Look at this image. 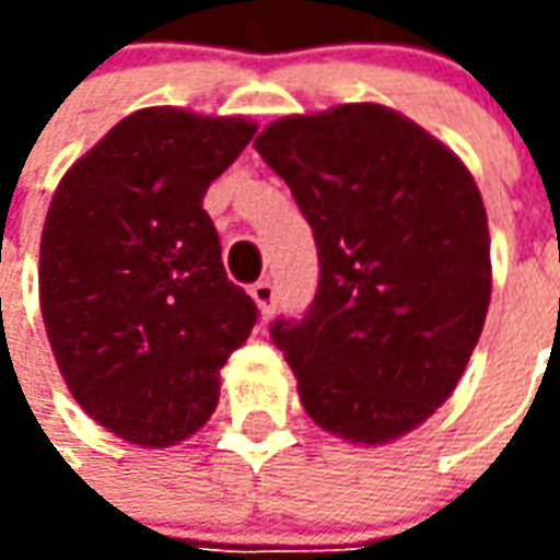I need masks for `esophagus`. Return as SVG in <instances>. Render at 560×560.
I'll use <instances>...</instances> for the list:
<instances>
[{
    "label": "esophagus",
    "mask_w": 560,
    "mask_h": 560,
    "mask_svg": "<svg viewBox=\"0 0 560 560\" xmlns=\"http://www.w3.org/2000/svg\"><path fill=\"white\" fill-rule=\"evenodd\" d=\"M252 300H255L257 308H260V315L269 317L272 315V308H276V284L267 279L252 284Z\"/></svg>",
    "instance_id": "esophagus-1"
}]
</instances>
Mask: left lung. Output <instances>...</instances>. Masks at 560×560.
Here are the masks:
<instances>
[{
    "label": "left lung",
    "instance_id": "1",
    "mask_svg": "<svg viewBox=\"0 0 560 560\" xmlns=\"http://www.w3.org/2000/svg\"><path fill=\"white\" fill-rule=\"evenodd\" d=\"M312 224L320 279L269 332L305 413L353 444H387L441 408L477 348L489 221L468 167L408 116L339 104L255 140Z\"/></svg>",
    "mask_w": 560,
    "mask_h": 560
}]
</instances>
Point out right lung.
<instances>
[{
	"instance_id": "1",
	"label": "right lung",
	"mask_w": 560,
	"mask_h": 560,
	"mask_svg": "<svg viewBox=\"0 0 560 560\" xmlns=\"http://www.w3.org/2000/svg\"><path fill=\"white\" fill-rule=\"evenodd\" d=\"M243 116L147 107L74 161L42 233V315L56 365L92 420L138 446L195 434L219 372L257 324L203 209L255 138Z\"/></svg>"
}]
</instances>
